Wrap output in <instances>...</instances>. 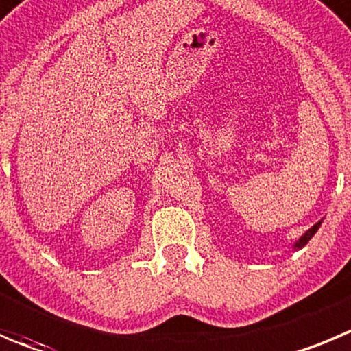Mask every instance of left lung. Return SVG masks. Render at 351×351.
I'll return each mask as SVG.
<instances>
[{
    "mask_svg": "<svg viewBox=\"0 0 351 351\" xmlns=\"http://www.w3.org/2000/svg\"><path fill=\"white\" fill-rule=\"evenodd\" d=\"M320 223H322V220H319V222H317V223H313V226L308 229V231H305V232H303V236H300L298 241H295V245H293V250H295V252H296V250H302L303 246H305L306 243H308L310 239L313 238V234H315V232L319 231Z\"/></svg>",
    "mask_w": 351,
    "mask_h": 351,
    "instance_id": "1",
    "label": "left lung"
}]
</instances>
